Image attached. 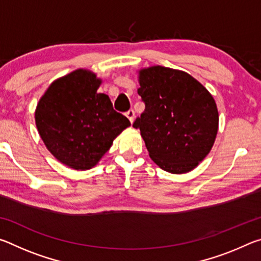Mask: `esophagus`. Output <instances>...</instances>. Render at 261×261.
Segmentation results:
<instances>
[{"label":"esophagus","instance_id":"obj_1","mask_svg":"<svg viewBox=\"0 0 261 261\" xmlns=\"http://www.w3.org/2000/svg\"><path fill=\"white\" fill-rule=\"evenodd\" d=\"M125 115H126V117L129 118V120H130V122H131V123L135 121V110H134V109H130V110H127V112L125 113Z\"/></svg>","mask_w":261,"mask_h":261}]
</instances>
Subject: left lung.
<instances>
[{"mask_svg": "<svg viewBox=\"0 0 261 261\" xmlns=\"http://www.w3.org/2000/svg\"><path fill=\"white\" fill-rule=\"evenodd\" d=\"M139 85L145 110L132 126L140 130L149 156L168 173L191 171L218 134L213 96L189 73L160 65L140 70Z\"/></svg>", "mask_w": 261, "mask_h": 261, "instance_id": "1", "label": "left lung"}]
</instances>
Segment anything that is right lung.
Segmentation results:
<instances>
[{"label":"right lung","instance_id":"right-lung-1","mask_svg":"<svg viewBox=\"0 0 261 261\" xmlns=\"http://www.w3.org/2000/svg\"><path fill=\"white\" fill-rule=\"evenodd\" d=\"M100 84L95 73L78 69L53 82L35 109V124L48 151L72 169L94 167L130 126L109 96L98 93Z\"/></svg>","mask_w":261,"mask_h":261}]
</instances>
